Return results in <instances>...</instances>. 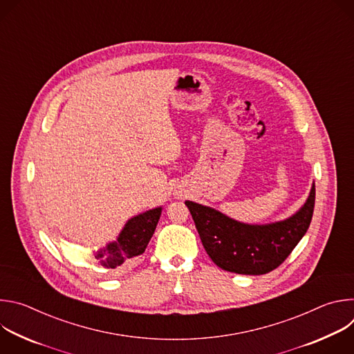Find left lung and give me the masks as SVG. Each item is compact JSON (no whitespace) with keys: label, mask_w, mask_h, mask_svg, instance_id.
Here are the masks:
<instances>
[{"label":"left lung","mask_w":354,"mask_h":354,"mask_svg":"<svg viewBox=\"0 0 354 354\" xmlns=\"http://www.w3.org/2000/svg\"><path fill=\"white\" fill-rule=\"evenodd\" d=\"M201 242L212 261L227 272L265 274L280 266L306 235L315 206V183L298 212L269 224H246L221 212L186 200Z\"/></svg>","instance_id":"left-lung-1"}]
</instances>
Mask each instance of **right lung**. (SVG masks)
I'll list each match as a JSON object with an SVG mask.
<instances>
[{
  "mask_svg": "<svg viewBox=\"0 0 354 354\" xmlns=\"http://www.w3.org/2000/svg\"><path fill=\"white\" fill-rule=\"evenodd\" d=\"M161 213L162 207L160 206L131 217L115 241L92 252L95 266L116 269L127 259L141 255L157 228Z\"/></svg>",
  "mask_w": 354,
  "mask_h": 354,
  "instance_id": "obj_1",
  "label": "right lung"
}]
</instances>
